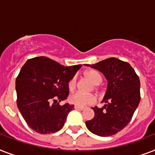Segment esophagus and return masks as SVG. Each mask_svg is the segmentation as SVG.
<instances>
[{
    "mask_svg": "<svg viewBox=\"0 0 155 155\" xmlns=\"http://www.w3.org/2000/svg\"><path fill=\"white\" fill-rule=\"evenodd\" d=\"M74 108H75V110H80V111H82L84 109V107H79V106H76V105L74 106Z\"/></svg>",
    "mask_w": 155,
    "mask_h": 155,
    "instance_id": "1",
    "label": "esophagus"
}]
</instances>
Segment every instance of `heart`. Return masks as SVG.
Segmentation results:
<instances>
[{"instance_id": "heart-1", "label": "heart", "mask_w": 155, "mask_h": 155, "mask_svg": "<svg viewBox=\"0 0 155 155\" xmlns=\"http://www.w3.org/2000/svg\"><path fill=\"white\" fill-rule=\"evenodd\" d=\"M84 76L94 85L100 84L102 81L101 76L96 71H87L84 73ZM68 86V89L70 91H73L75 89V87H76V78H75V76L72 77L69 80ZM69 101L76 106L84 107V106L90 105V104H94L96 101V98L92 95H85L82 94L80 92H75L69 97Z\"/></svg>"}]
</instances>
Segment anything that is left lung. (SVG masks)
<instances>
[{"label": "left lung", "instance_id": "1", "mask_svg": "<svg viewBox=\"0 0 155 155\" xmlns=\"http://www.w3.org/2000/svg\"><path fill=\"white\" fill-rule=\"evenodd\" d=\"M108 80L102 108H92L95 113L85 124L89 131L101 137H108L123 130L130 123L139 104L140 80L130 63L117 58H106L92 65Z\"/></svg>", "mask_w": 155, "mask_h": 155}]
</instances>
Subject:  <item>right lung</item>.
<instances>
[{"label":"right lung","mask_w":155,"mask_h":155,"mask_svg":"<svg viewBox=\"0 0 155 155\" xmlns=\"http://www.w3.org/2000/svg\"><path fill=\"white\" fill-rule=\"evenodd\" d=\"M81 65L64 67L40 56L28 59L16 80L17 104L29 127L41 134L58 132L74 105L68 98V82Z\"/></svg>","instance_id":"obj_1"}]
</instances>
